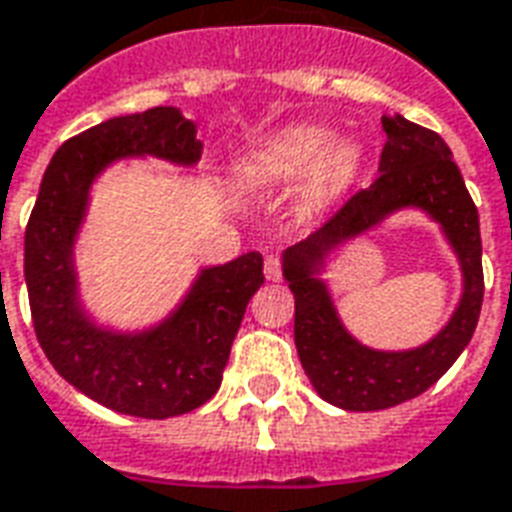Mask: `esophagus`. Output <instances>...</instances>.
Instances as JSON below:
<instances>
[{
	"mask_svg": "<svg viewBox=\"0 0 512 512\" xmlns=\"http://www.w3.org/2000/svg\"><path fill=\"white\" fill-rule=\"evenodd\" d=\"M266 279H271V282H279V279H282V257L279 255L266 257Z\"/></svg>",
	"mask_w": 512,
	"mask_h": 512,
	"instance_id": "obj_1",
	"label": "esophagus"
}]
</instances>
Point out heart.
Returning <instances> with one entry per match:
<instances>
[{"label":"heart","instance_id":"b5f03b06","mask_svg":"<svg viewBox=\"0 0 512 512\" xmlns=\"http://www.w3.org/2000/svg\"><path fill=\"white\" fill-rule=\"evenodd\" d=\"M363 151L355 140H331V132L323 127H287L268 138L252 151L246 160L249 179L276 187L298 176H306V200L328 203L336 198L361 168Z\"/></svg>","mask_w":512,"mask_h":512}]
</instances>
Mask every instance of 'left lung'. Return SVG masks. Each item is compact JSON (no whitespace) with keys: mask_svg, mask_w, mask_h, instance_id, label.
<instances>
[{"mask_svg":"<svg viewBox=\"0 0 512 512\" xmlns=\"http://www.w3.org/2000/svg\"><path fill=\"white\" fill-rule=\"evenodd\" d=\"M388 135L380 176L355 192L320 230L285 252V279L295 295V347L314 391L350 412H372L415 399L448 372L467 347L483 306V246L472 203L448 143L404 116H382ZM420 207L454 246L465 274V293L451 323L423 348L382 353L363 348L343 331L319 277L324 257L399 207Z\"/></svg>","mask_w":512,"mask_h":512,"instance_id":"1","label":"left lung"}]
</instances>
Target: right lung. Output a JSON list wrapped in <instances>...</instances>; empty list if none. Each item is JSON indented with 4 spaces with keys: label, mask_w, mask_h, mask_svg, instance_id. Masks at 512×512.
Returning a JSON list of instances; mask_svg holds the SVG:
<instances>
[{
    "label": "right lung",
    "mask_w": 512,
    "mask_h": 512,
    "mask_svg": "<svg viewBox=\"0 0 512 512\" xmlns=\"http://www.w3.org/2000/svg\"><path fill=\"white\" fill-rule=\"evenodd\" d=\"M203 143L179 108L116 116L56 151L24 236V276L37 342L64 380L121 415L173 418L219 391L246 304L263 285V255L246 252L203 268L168 320L140 333H116L86 317L73 266L92 181L124 157L195 165Z\"/></svg>",
    "instance_id": "1"
}]
</instances>
